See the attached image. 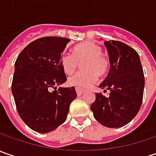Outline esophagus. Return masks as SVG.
Here are the masks:
<instances>
[{
    "instance_id": "esophagus-1",
    "label": "esophagus",
    "mask_w": 156,
    "mask_h": 156,
    "mask_svg": "<svg viewBox=\"0 0 156 156\" xmlns=\"http://www.w3.org/2000/svg\"><path fill=\"white\" fill-rule=\"evenodd\" d=\"M75 90H76L77 95H79V96L84 93V90H83V89H81V88H79V87H76V88H75Z\"/></svg>"
}]
</instances>
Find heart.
I'll list each match as a JSON object with an SVG mask.
<instances>
[{
  "instance_id": "heart-1",
  "label": "heart",
  "mask_w": 156,
  "mask_h": 156,
  "mask_svg": "<svg viewBox=\"0 0 156 156\" xmlns=\"http://www.w3.org/2000/svg\"><path fill=\"white\" fill-rule=\"evenodd\" d=\"M102 49L99 45L87 41L80 45L75 46L72 54L65 53L62 56L61 63L64 72L68 75L72 74L78 67V63H81L82 71L78 72L68 80L70 86L76 87H87L95 82L97 75H104L109 63L106 57L101 55Z\"/></svg>"
}]
</instances>
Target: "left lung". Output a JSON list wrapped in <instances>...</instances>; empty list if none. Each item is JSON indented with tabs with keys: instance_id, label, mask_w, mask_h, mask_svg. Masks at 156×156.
Instances as JSON below:
<instances>
[{
	"instance_id": "left-lung-1",
	"label": "left lung",
	"mask_w": 156,
	"mask_h": 156,
	"mask_svg": "<svg viewBox=\"0 0 156 156\" xmlns=\"http://www.w3.org/2000/svg\"><path fill=\"white\" fill-rule=\"evenodd\" d=\"M110 69L100 87L109 90V96L95 93L90 106L94 118L108 128H120L130 122L140 110L145 85L138 53L118 41L104 42Z\"/></svg>"
}]
</instances>
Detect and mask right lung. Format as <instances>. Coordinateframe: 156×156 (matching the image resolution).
I'll list each match as a JSON object with an SVG mask.
<instances>
[{
  "label": "right lung",
  "mask_w": 156,
  "mask_h": 156,
  "mask_svg": "<svg viewBox=\"0 0 156 156\" xmlns=\"http://www.w3.org/2000/svg\"><path fill=\"white\" fill-rule=\"evenodd\" d=\"M70 41L46 36L35 40L20 53L15 64L12 93L22 121L38 133H48L67 119L75 88L59 87L67 81L61 60ZM54 88V91L50 89Z\"/></svg>",
  "instance_id": "1"
}]
</instances>
